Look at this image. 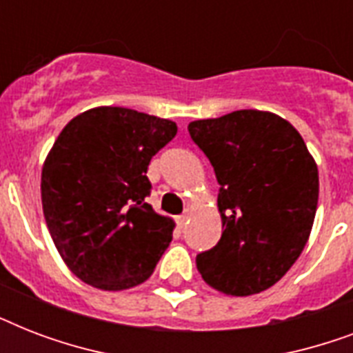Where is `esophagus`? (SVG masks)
Returning <instances> with one entry per match:
<instances>
[{
	"label": "esophagus",
	"instance_id": "esophagus-1",
	"mask_svg": "<svg viewBox=\"0 0 353 353\" xmlns=\"http://www.w3.org/2000/svg\"><path fill=\"white\" fill-rule=\"evenodd\" d=\"M176 221H177V225H179V227H185V225H187V223H188V210H185L183 214L177 216Z\"/></svg>",
	"mask_w": 353,
	"mask_h": 353
}]
</instances>
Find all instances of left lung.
I'll list each match as a JSON object with an SVG mask.
<instances>
[{
  "label": "left lung",
  "mask_w": 353,
  "mask_h": 353,
  "mask_svg": "<svg viewBox=\"0 0 353 353\" xmlns=\"http://www.w3.org/2000/svg\"><path fill=\"white\" fill-rule=\"evenodd\" d=\"M220 183L223 232L196 265L214 290L247 296L268 290L301 256L312 232L319 172L290 122L240 110L188 124Z\"/></svg>",
  "instance_id": "obj_1"
}]
</instances>
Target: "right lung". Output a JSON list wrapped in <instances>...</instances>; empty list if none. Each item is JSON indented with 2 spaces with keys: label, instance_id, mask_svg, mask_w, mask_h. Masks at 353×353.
<instances>
[{
  "label": "right lung",
  "instance_id": "obj_1",
  "mask_svg": "<svg viewBox=\"0 0 353 353\" xmlns=\"http://www.w3.org/2000/svg\"><path fill=\"white\" fill-rule=\"evenodd\" d=\"M176 122L101 106L68 122L41 168L47 229L68 268L104 291L143 284L172 241L174 221L146 203L150 159Z\"/></svg>",
  "mask_w": 353,
  "mask_h": 353
}]
</instances>
